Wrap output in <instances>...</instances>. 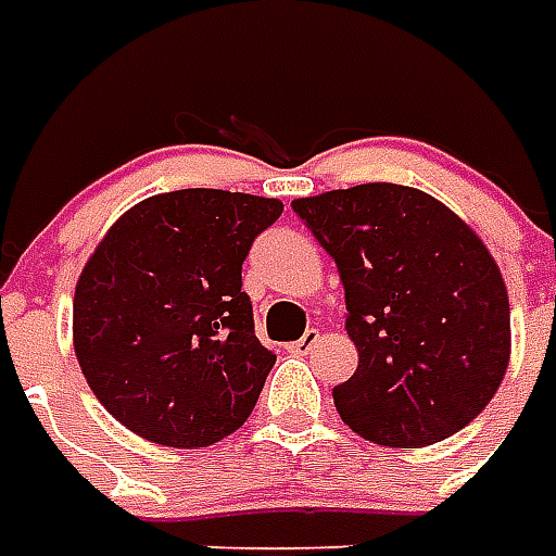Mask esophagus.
I'll use <instances>...</instances> for the list:
<instances>
[{"label": "esophagus", "mask_w": 556, "mask_h": 556, "mask_svg": "<svg viewBox=\"0 0 556 556\" xmlns=\"http://www.w3.org/2000/svg\"><path fill=\"white\" fill-rule=\"evenodd\" d=\"M315 345H318V330H306V333H303L298 342H291L289 351H291V354H301V357H303V354H309Z\"/></svg>", "instance_id": "obj_1"}]
</instances>
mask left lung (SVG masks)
<instances>
[{"instance_id":"8db88e82","label":"left lung","mask_w":556,"mask_h":556,"mask_svg":"<svg viewBox=\"0 0 556 556\" xmlns=\"http://www.w3.org/2000/svg\"><path fill=\"white\" fill-rule=\"evenodd\" d=\"M333 255L357 372L333 387L366 441L426 446L465 429L509 366L501 267L465 219L422 190L357 184L291 202Z\"/></svg>"}]
</instances>
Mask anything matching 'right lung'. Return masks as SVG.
<instances>
[{
  "mask_svg": "<svg viewBox=\"0 0 556 556\" xmlns=\"http://www.w3.org/2000/svg\"><path fill=\"white\" fill-rule=\"evenodd\" d=\"M279 199L172 190L98 243L74 294V351L91 393L151 443L195 450L253 414L277 354L255 339L241 265Z\"/></svg>",
  "mask_w": 556,
  "mask_h": 556,
  "instance_id": "right-lung-1",
  "label": "right lung"
}]
</instances>
